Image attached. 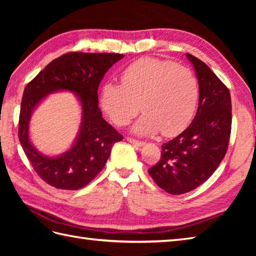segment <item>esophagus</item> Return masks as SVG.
<instances>
[{
  "instance_id": "1",
  "label": "esophagus",
  "mask_w": 256,
  "mask_h": 256,
  "mask_svg": "<svg viewBox=\"0 0 256 256\" xmlns=\"http://www.w3.org/2000/svg\"><path fill=\"white\" fill-rule=\"evenodd\" d=\"M126 140L128 142H130V143H132L133 145H136V146H143L145 143L143 142V140H135V138H130V136H128L126 138Z\"/></svg>"
}]
</instances>
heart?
<instances>
[{
    "label": "heart",
    "mask_w": 256,
    "mask_h": 256,
    "mask_svg": "<svg viewBox=\"0 0 256 256\" xmlns=\"http://www.w3.org/2000/svg\"><path fill=\"white\" fill-rule=\"evenodd\" d=\"M122 84L102 88L103 110L118 125L145 112L133 131L175 136L187 128L198 104L199 86L188 67L156 58H140L121 72Z\"/></svg>",
    "instance_id": "heart-1"
}]
</instances>
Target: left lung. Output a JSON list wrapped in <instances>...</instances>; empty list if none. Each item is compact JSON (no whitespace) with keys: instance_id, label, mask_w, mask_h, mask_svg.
Here are the masks:
<instances>
[{"instance_id":"8db88e82","label":"left lung","mask_w":256,"mask_h":256,"mask_svg":"<svg viewBox=\"0 0 256 256\" xmlns=\"http://www.w3.org/2000/svg\"><path fill=\"white\" fill-rule=\"evenodd\" d=\"M199 84V104L194 121L177 138L162 145V157L148 174L158 187L182 194L199 187L226 154L232 111L226 86L200 59L186 54Z\"/></svg>"}]
</instances>
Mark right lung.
<instances>
[{"label":"right lung","mask_w":256,"mask_h":256,"mask_svg":"<svg viewBox=\"0 0 256 256\" xmlns=\"http://www.w3.org/2000/svg\"><path fill=\"white\" fill-rule=\"evenodd\" d=\"M121 54L68 52L48 64L25 86L20 103L18 138L27 158L37 175L50 186L78 190L86 186L111 154L112 146L123 140L112 125L102 118L98 88L106 72L122 59ZM59 90H72L83 106V122L73 148L57 158L40 154L31 145L28 135L30 116L47 94Z\"/></svg>","instance_id":"add662e5"}]
</instances>
